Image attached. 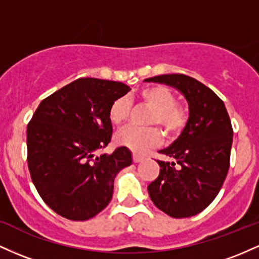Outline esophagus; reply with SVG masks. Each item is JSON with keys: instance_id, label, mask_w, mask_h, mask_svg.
Masks as SVG:
<instances>
[{"instance_id": "1", "label": "esophagus", "mask_w": 259, "mask_h": 259, "mask_svg": "<svg viewBox=\"0 0 259 259\" xmlns=\"http://www.w3.org/2000/svg\"><path fill=\"white\" fill-rule=\"evenodd\" d=\"M142 159H144V157L140 156V154H136V153H134V154H133V160H134V162H135V163L141 162Z\"/></svg>"}]
</instances>
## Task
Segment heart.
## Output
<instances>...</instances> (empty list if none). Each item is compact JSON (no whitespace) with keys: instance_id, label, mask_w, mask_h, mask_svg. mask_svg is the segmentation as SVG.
<instances>
[{"instance_id":"1","label":"heart","mask_w":259,"mask_h":259,"mask_svg":"<svg viewBox=\"0 0 259 259\" xmlns=\"http://www.w3.org/2000/svg\"><path fill=\"white\" fill-rule=\"evenodd\" d=\"M140 99L147 106L152 107L150 124H157L163 127L168 135L180 133L186 125L187 113L177 103V96L170 89L163 85H153L140 91ZM132 103L126 96L115 99L109 107V119L115 125L126 121L130 114ZM115 142L119 146L129 148L135 153H145L157 147L162 142V133L157 127L127 126L115 135Z\"/></svg>"}]
</instances>
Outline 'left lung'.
I'll return each mask as SVG.
<instances>
[{
  "mask_svg": "<svg viewBox=\"0 0 259 259\" xmlns=\"http://www.w3.org/2000/svg\"><path fill=\"white\" fill-rule=\"evenodd\" d=\"M177 89L189 103V119L180 136L159 152L173 162L157 160L159 175L148 195L165 214L187 218L207 208L221 191L230 165L233 126L224 102L191 76L164 74L145 79Z\"/></svg>",
  "mask_w": 259,
  "mask_h": 259,
  "instance_id": "obj_1",
  "label": "left lung"
}]
</instances>
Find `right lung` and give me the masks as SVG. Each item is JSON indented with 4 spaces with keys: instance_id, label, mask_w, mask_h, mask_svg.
Returning <instances> with one entry per match:
<instances>
[{
    "instance_id": "add662e5",
    "label": "right lung",
    "mask_w": 259,
    "mask_h": 259,
    "mask_svg": "<svg viewBox=\"0 0 259 259\" xmlns=\"http://www.w3.org/2000/svg\"><path fill=\"white\" fill-rule=\"evenodd\" d=\"M129 91L119 81L80 78L35 111L26 129L28 167L38 195L57 214L88 221L111 202L115 177L132 164V152H96L111 141L109 107Z\"/></svg>"
}]
</instances>
